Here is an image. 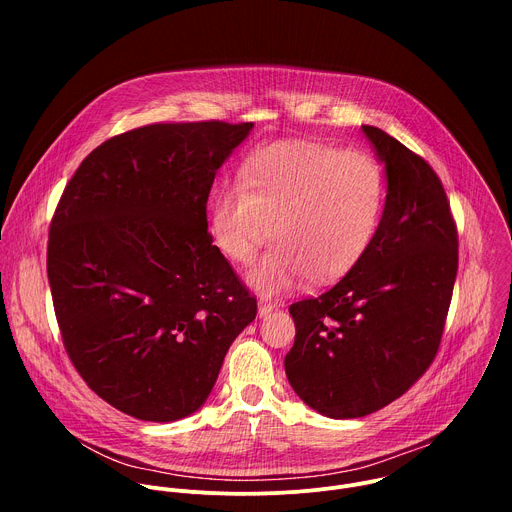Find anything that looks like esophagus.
<instances>
[{
    "label": "esophagus",
    "mask_w": 512,
    "mask_h": 512,
    "mask_svg": "<svg viewBox=\"0 0 512 512\" xmlns=\"http://www.w3.org/2000/svg\"><path fill=\"white\" fill-rule=\"evenodd\" d=\"M273 304L271 302H265V300H261L259 302V318H265V316H269L271 312H273Z\"/></svg>",
    "instance_id": "obj_1"
}]
</instances>
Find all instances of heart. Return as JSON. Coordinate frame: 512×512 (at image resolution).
I'll return each instance as SVG.
<instances>
[{
	"mask_svg": "<svg viewBox=\"0 0 512 512\" xmlns=\"http://www.w3.org/2000/svg\"><path fill=\"white\" fill-rule=\"evenodd\" d=\"M385 194L373 156L322 141H279L243 162L239 184L214 192L208 233L221 255L247 263L269 225L273 243L247 279L273 296L304 275L314 283L346 275L377 235Z\"/></svg>",
	"mask_w": 512,
	"mask_h": 512,
	"instance_id": "heart-1",
	"label": "heart"
}]
</instances>
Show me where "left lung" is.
Wrapping results in <instances>:
<instances>
[{"instance_id": "obj_1", "label": "left lung", "mask_w": 512, "mask_h": 512, "mask_svg": "<svg viewBox=\"0 0 512 512\" xmlns=\"http://www.w3.org/2000/svg\"><path fill=\"white\" fill-rule=\"evenodd\" d=\"M387 174L377 235L328 291L289 306L296 340L285 375L332 419L399 399L440 348L458 273V229L442 180L379 127L362 125Z\"/></svg>"}]
</instances>
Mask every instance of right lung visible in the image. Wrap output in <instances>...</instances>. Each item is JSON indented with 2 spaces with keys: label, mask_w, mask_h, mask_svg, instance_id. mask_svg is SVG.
Segmentation results:
<instances>
[{
  "label": "right lung",
  "mask_w": 512,
  "mask_h": 512,
  "mask_svg": "<svg viewBox=\"0 0 512 512\" xmlns=\"http://www.w3.org/2000/svg\"><path fill=\"white\" fill-rule=\"evenodd\" d=\"M253 123H154L93 150L48 233L68 358L115 409L168 423L202 407L257 300L210 239L206 200Z\"/></svg>",
  "instance_id": "1"
}]
</instances>
